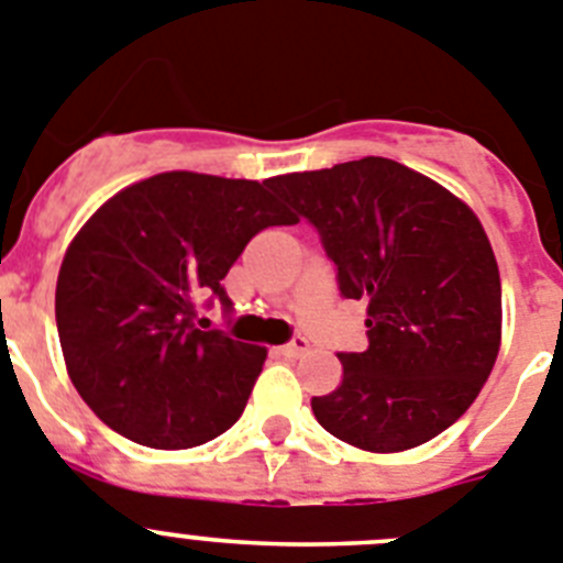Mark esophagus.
I'll return each instance as SVG.
<instances>
[{
    "instance_id": "obj_1",
    "label": "esophagus",
    "mask_w": 563,
    "mask_h": 563,
    "mask_svg": "<svg viewBox=\"0 0 563 563\" xmlns=\"http://www.w3.org/2000/svg\"><path fill=\"white\" fill-rule=\"evenodd\" d=\"M306 351H308V339H306V336H294L291 342L283 344V347H280V356H286V358H300Z\"/></svg>"
}]
</instances>
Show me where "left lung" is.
<instances>
[{
  "label": "left lung",
  "instance_id": "1",
  "mask_svg": "<svg viewBox=\"0 0 563 563\" xmlns=\"http://www.w3.org/2000/svg\"><path fill=\"white\" fill-rule=\"evenodd\" d=\"M269 187L317 230L344 300H367V351L311 398L319 427L364 452L449 429L494 369L503 286L483 224L438 181L384 156L286 174Z\"/></svg>",
  "mask_w": 563,
  "mask_h": 563
}]
</instances>
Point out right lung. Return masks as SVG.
<instances>
[{
  "mask_svg": "<svg viewBox=\"0 0 563 563\" xmlns=\"http://www.w3.org/2000/svg\"><path fill=\"white\" fill-rule=\"evenodd\" d=\"M297 224L269 179L170 170L111 196L64 255L55 325L75 389L106 427L151 449H190L241 418L266 351L199 308L266 227Z\"/></svg>",
  "mask_w": 563,
  "mask_h": 563,
  "instance_id": "add662e5",
  "label": "right lung"
}]
</instances>
